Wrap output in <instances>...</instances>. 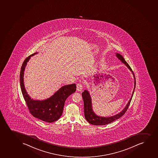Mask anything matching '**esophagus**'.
Instances as JSON below:
<instances>
[{
  "label": "esophagus",
  "mask_w": 158,
  "mask_h": 158,
  "mask_svg": "<svg viewBox=\"0 0 158 158\" xmlns=\"http://www.w3.org/2000/svg\"><path fill=\"white\" fill-rule=\"evenodd\" d=\"M83 89V85L81 84H78L77 85V90L78 91H81Z\"/></svg>",
  "instance_id": "obj_1"
}]
</instances>
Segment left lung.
I'll return each instance as SVG.
<instances>
[{
  "mask_svg": "<svg viewBox=\"0 0 158 158\" xmlns=\"http://www.w3.org/2000/svg\"><path fill=\"white\" fill-rule=\"evenodd\" d=\"M116 56H117V58L119 60H120L122 62L124 63L126 67L130 69V71L133 74L134 78V88L132 97H131L130 100L128 101V103L126 105L125 107L120 113H119L118 114H117L114 116H110V117H102V116L97 115L93 111L91 97H90V95L89 94L88 91L87 90H85L84 92L82 93V98L84 100V114H85V117L86 120L91 124L95 125H105L110 124V123L113 122V121L116 120L117 119L119 118L125 113L126 110L128 109L131 101L132 100V97L133 95L135 88V77L132 69L131 68L130 65H128V63H127L126 61L125 60L124 58H123V56L119 53H116Z\"/></svg>",
  "mask_w": 158,
  "mask_h": 158,
  "instance_id": "left-lung-1",
  "label": "left lung"
}]
</instances>
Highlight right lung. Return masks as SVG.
<instances>
[{"label": "right lung", "instance_id": "add662e5", "mask_svg": "<svg viewBox=\"0 0 158 158\" xmlns=\"http://www.w3.org/2000/svg\"><path fill=\"white\" fill-rule=\"evenodd\" d=\"M26 58L21 67L20 73V85L23 96L31 114L34 117L48 123L57 121L61 116L63 107L67 98L76 90V84L65 85L60 88L50 98L45 100H33L26 91L24 84V73L27 62L32 56Z\"/></svg>", "mask_w": 158, "mask_h": 158}]
</instances>
